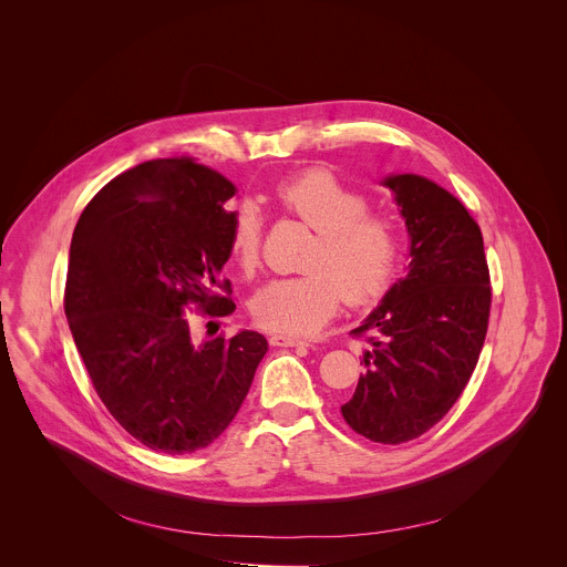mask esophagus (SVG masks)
<instances>
[{"instance_id": "esophagus-1", "label": "esophagus", "mask_w": 567, "mask_h": 567, "mask_svg": "<svg viewBox=\"0 0 567 567\" xmlns=\"http://www.w3.org/2000/svg\"><path fill=\"white\" fill-rule=\"evenodd\" d=\"M270 344L272 347H297V344H308V340L292 336V333H272Z\"/></svg>"}]
</instances>
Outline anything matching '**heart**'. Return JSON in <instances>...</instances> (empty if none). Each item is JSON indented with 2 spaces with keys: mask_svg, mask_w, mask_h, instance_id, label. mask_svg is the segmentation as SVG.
Wrapping results in <instances>:
<instances>
[{
  "mask_svg": "<svg viewBox=\"0 0 567 567\" xmlns=\"http://www.w3.org/2000/svg\"><path fill=\"white\" fill-rule=\"evenodd\" d=\"M270 198L317 238L303 257V275L266 284L252 299L255 323L270 331L310 333L340 308L367 306L393 284L400 266V229L384 214L369 209V198L324 167H308L275 183ZM264 220L252 203L236 209L229 252L252 275L261 264Z\"/></svg>",
  "mask_w": 567,
  "mask_h": 567,
  "instance_id": "1",
  "label": "heart"
}]
</instances>
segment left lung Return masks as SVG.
I'll list each match as a JSON object with an SVG mask.
<instances>
[{"instance_id":"obj_1","label":"left lung","mask_w":567,"mask_h":567,"mask_svg":"<svg viewBox=\"0 0 567 567\" xmlns=\"http://www.w3.org/2000/svg\"><path fill=\"white\" fill-rule=\"evenodd\" d=\"M410 234V270L351 333L364 373L340 405L358 434L400 445L425 434L463 395L485 344L491 277L478 223L436 183L389 176Z\"/></svg>"}]
</instances>
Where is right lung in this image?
Instances as JSON below:
<instances>
[{"mask_svg":"<svg viewBox=\"0 0 567 567\" xmlns=\"http://www.w3.org/2000/svg\"><path fill=\"white\" fill-rule=\"evenodd\" d=\"M231 181L194 157L140 163L109 181L74 229L65 315L111 416L163 454H192L234 421L268 342L257 331L196 342L189 312L236 310L220 279Z\"/></svg>","mask_w":567,"mask_h":567,"instance_id":"1","label":"right lung"}]
</instances>
